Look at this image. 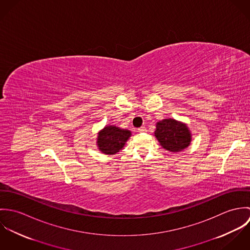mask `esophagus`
<instances>
[{"label":"esophagus","mask_w":250,"mask_h":250,"mask_svg":"<svg viewBox=\"0 0 250 250\" xmlns=\"http://www.w3.org/2000/svg\"><path fill=\"white\" fill-rule=\"evenodd\" d=\"M145 131H146V127L145 126H142L141 128H139V132H141V133H143Z\"/></svg>","instance_id":"obj_1"}]
</instances>
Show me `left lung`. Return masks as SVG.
I'll return each mask as SVG.
<instances>
[{"label": "left lung", "mask_w": 250, "mask_h": 250, "mask_svg": "<svg viewBox=\"0 0 250 250\" xmlns=\"http://www.w3.org/2000/svg\"><path fill=\"white\" fill-rule=\"evenodd\" d=\"M155 137L163 148L170 152L182 151L191 142L188 126L172 118L164 119L156 124Z\"/></svg>", "instance_id": "obj_1"}]
</instances>
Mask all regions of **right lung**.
Here are the masks:
<instances>
[{"label": "right lung", "mask_w": 250, "mask_h": 250, "mask_svg": "<svg viewBox=\"0 0 250 250\" xmlns=\"http://www.w3.org/2000/svg\"><path fill=\"white\" fill-rule=\"evenodd\" d=\"M131 137V132L114 125L106 126L98 133L97 145L99 150L106 155H113L119 152Z\"/></svg>", "instance_id": "add662e5"}]
</instances>
